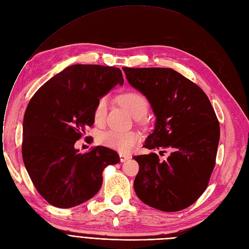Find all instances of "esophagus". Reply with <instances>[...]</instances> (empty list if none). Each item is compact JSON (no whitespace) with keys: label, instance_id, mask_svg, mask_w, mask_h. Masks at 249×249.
<instances>
[{"label":"esophagus","instance_id":"1","mask_svg":"<svg viewBox=\"0 0 249 249\" xmlns=\"http://www.w3.org/2000/svg\"><path fill=\"white\" fill-rule=\"evenodd\" d=\"M120 159H121V161L124 162V161L129 160L130 157H129V156H126V155H124V154H120Z\"/></svg>","mask_w":249,"mask_h":249}]
</instances>
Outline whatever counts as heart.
Returning <instances> with one entry per match:
<instances>
[{
  "label": "heart",
  "instance_id": "b5f03b06",
  "mask_svg": "<svg viewBox=\"0 0 249 249\" xmlns=\"http://www.w3.org/2000/svg\"><path fill=\"white\" fill-rule=\"evenodd\" d=\"M119 103L135 118H141L148 109V101L139 91L129 90L122 93L119 97ZM108 109L107 97L104 95L98 99L92 110L93 122L101 124L105 122ZM100 142L103 145L116 149L122 154L131 151L140 142V136L135 131L120 132L110 130L103 133L100 137Z\"/></svg>",
  "mask_w": 249,
  "mask_h": 249
}]
</instances>
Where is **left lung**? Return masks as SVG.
Wrapping results in <instances>:
<instances>
[{"mask_svg":"<svg viewBox=\"0 0 249 249\" xmlns=\"http://www.w3.org/2000/svg\"><path fill=\"white\" fill-rule=\"evenodd\" d=\"M128 83L149 101L156 128L144 143L156 152L135 156L139 198L161 212H178L206 189L215 165L220 128L205 92L169 68H123Z\"/></svg>","mask_w":249,"mask_h":249,"instance_id":"8db88e82","label":"left lung"}]
</instances>
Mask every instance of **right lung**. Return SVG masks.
<instances>
[{"instance_id": "1", "label": "right lung", "mask_w": 249, "mask_h": 249, "mask_svg": "<svg viewBox=\"0 0 249 249\" xmlns=\"http://www.w3.org/2000/svg\"><path fill=\"white\" fill-rule=\"evenodd\" d=\"M118 84H124L119 68L73 65L31 99L23 123V160L34 186L50 204L69 208L89 200L102 187L104 169L120 162L118 152L106 146L83 155L74 148L93 124L98 99Z\"/></svg>"}]
</instances>
